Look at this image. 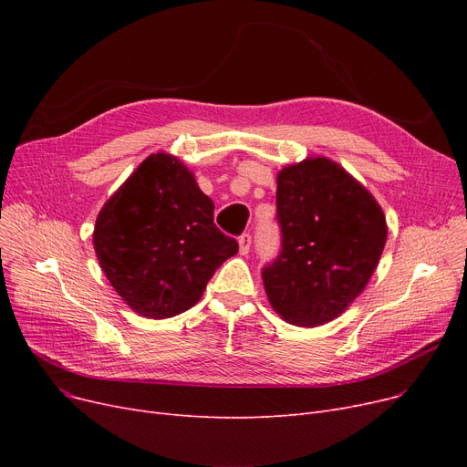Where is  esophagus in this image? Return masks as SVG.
Here are the masks:
<instances>
[{"label":"esophagus","mask_w":467,"mask_h":467,"mask_svg":"<svg viewBox=\"0 0 467 467\" xmlns=\"http://www.w3.org/2000/svg\"><path fill=\"white\" fill-rule=\"evenodd\" d=\"M238 246H240V254L246 255V254L250 252V246H252V236H250L248 233L242 234V236L238 238Z\"/></svg>","instance_id":"1"}]
</instances>
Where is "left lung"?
I'll use <instances>...</instances> for the list:
<instances>
[{
	"instance_id": "1",
	"label": "left lung",
	"mask_w": 467,
	"mask_h": 467,
	"mask_svg": "<svg viewBox=\"0 0 467 467\" xmlns=\"http://www.w3.org/2000/svg\"><path fill=\"white\" fill-rule=\"evenodd\" d=\"M276 183L282 250L261 273L266 297L293 326L327 324L373 276L388 236L384 212L326 157L282 168Z\"/></svg>"
}]
</instances>
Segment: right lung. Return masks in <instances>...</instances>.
<instances>
[{
  "label": "right lung",
  "instance_id": "right-lung-1",
  "mask_svg": "<svg viewBox=\"0 0 467 467\" xmlns=\"http://www.w3.org/2000/svg\"><path fill=\"white\" fill-rule=\"evenodd\" d=\"M94 252L134 312L164 320L201 301L213 273L238 252L213 223V202L176 157H147L96 217Z\"/></svg>",
  "mask_w": 467,
  "mask_h": 467
}]
</instances>
